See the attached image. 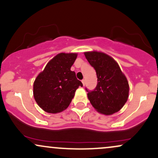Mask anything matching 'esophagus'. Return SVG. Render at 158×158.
<instances>
[{
  "label": "esophagus",
  "instance_id": "obj_1",
  "mask_svg": "<svg viewBox=\"0 0 158 158\" xmlns=\"http://www.w3.org/2000/svg\"><path fill=\"white\" fill-rule=\"evenodd\" d=\"M81 82H82V84H83V85H85V79H82V80H81Z\"/></svg>",
  "mask_w": 158,
  "mask_h": 158
}]
</instances>
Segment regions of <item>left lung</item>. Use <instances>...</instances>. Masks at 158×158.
<instances>
[{
    "instance_id": "8db88e82",
    "label": "left lung",
    "mask_w": 158,
    "mask_h": 158,
    "mask_svg": "<svg viewBox=\"0 0 158 158\" xmlns=\"http://www.w3.org/2000/svg\"><path fill=\"white\" fill-rule=\"evenodd\" d=\"M87 60L95 69L97 85L88 90V99L99 113L110 115L119 111L128 98L129 85L126 76L113 58L104 52H85Z\"/></svg>"
}]
</instances>
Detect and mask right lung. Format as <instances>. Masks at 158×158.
<instances>
[{"label": "right lung", "instance_id": "add662e5", "mask_svg": "<svg viewBox=\"0 0 158 158\" xmlns=\"http://www.w3.org/2000/svg\"><path fill=\"white\" fill-rule=\"evenodd\" d=\"M77 53L61 52L52 58L33 84V96L40 108L48 113L63 111L71 102L76 90L82 83L70 70Z\"/></svg>", "mask_w": 158, "mask_h": 158}]
</instances>
